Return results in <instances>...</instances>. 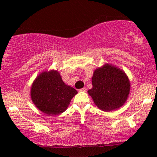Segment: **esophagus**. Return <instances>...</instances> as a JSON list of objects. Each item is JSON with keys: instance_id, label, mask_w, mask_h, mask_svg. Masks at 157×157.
<instances>
[{"instance_id": "1", "label": "esophagus", "mask_w": 157, "mask_h": 157, "mask_svg": "<svg viewBox=\"0 0 157 157\" xmlns=\"http://www.w3.org/2000/svg\"><path fill=\"white\" fill-rule=\"evenodd\" d=\"M79 91L80 92H85L86 91V88H85V87H84V88H82L80 89H79Z\"/></svg>"}]
</instances>
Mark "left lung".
Listing matches in <instances>:
<instances>
[{"instance_id":"obj_1","label":"left lung","mask_w":157,"mask_h":157,"mask_svg":"<svg viewBox=\"0 0 157 157\" xmlns=\"http://www.w3.org/2000/svg\"><path fill=\"white\" fill-rule=\"evenodd\" d=\"M91 89L88 91L94 103L105 111L122 107L128 97L130 83L123 71L109 64L97 68L92 78Z\"/></svg>"}]
</instances>
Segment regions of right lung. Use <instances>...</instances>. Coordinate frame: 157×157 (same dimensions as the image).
<instances>
[{
    "label": "right lung",
    "mask_w": 157,
    "mask_h": 157,
    "mask_svg": "<svg viewBox=\"0 0 157 157\" xmlns=\"http://www.w3.org/2000/svg\"><path fill=\"white\" fill-rule=\"evenodd\" d=\"M78 94L65 84L56 71L41 73L31 88V98L36 107L48 115H58L65 111L71 100Z\"/></svg>",
    "instance_id": "add662e5"
}]
</instances>
